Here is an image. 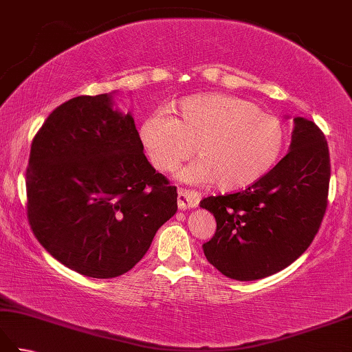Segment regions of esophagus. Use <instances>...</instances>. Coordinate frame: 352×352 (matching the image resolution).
Here are the masks:
<instances>
[{
	"label": "esophagus",
	"instance_id": "obj_1",
	"mask_svg": "<svg viewBox=\"0 0 352 352\" xmlns=\"http://www.w3.org/2000/svg\"><path fill=\"white\" fill-rule=\"evenodd\" d=\"M199 193L192 192V190H186V189H178V197H177V204L178 208L182 210H186V208L195 207L199 201Z\"/></svg>",
	"mask_w": 352,
	"mask_h": 352
}]
</instances>
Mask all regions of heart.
<instances>
[{
    "label": "heart",
    "instance_id": "obj_1",
    "mask_svg": "<svg viewBox=\"0 0 352 352\" xmlns=\"http://www.w3.org/2000/svg\"><path fill=\"white\" fill-rule=\"evenodd\" d=\"M139 140L154 166L169 172L195 151L198 159L177 172L183 183H218L237 190L261 180L280 162L287 130L278 116L226 94L193 95L178 102L175 116L149 113Z\"/></svg>",
    "mask_w": 352,
    "mask_h": 352
}]
</instances>
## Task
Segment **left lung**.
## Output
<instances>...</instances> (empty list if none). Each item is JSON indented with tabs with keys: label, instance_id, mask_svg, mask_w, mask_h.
Returning a JSON list of instances; mask_svg holds the SVG:
<instances>
[{
	"label": "left lung",
	"instance_id": "8db88e82",
	"mask_svg": "<svg viewBox=\"0 0 352 352\" xmlns=\"http://www.w3.org/2000/svg\"><path fill=\"white\" fill-rule=\"evenodd\" d=\"M294 124L289 153L261 180L201 201L216 219L204 256L228 278L254 281L280 272L309 248L322 222L330 184L327 140L309 119L296 116Z\"/></svg>",
	"mask_w": 352,
	"mask_h": 352
}]
</instances>
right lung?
<instances>
[{
	"instance_id": "right-lung-1",
	"label": "right lung",
	"mask_w": 352,
	"mask_h": 352,
	"mask_svg": "<svg viewBox=\"0 0 352 352\" xmlns=\"http://www.w3.org/2000/svg\"><path fill=\"white\" fill-rule=\"evenodd\" d=\"M116 91L58 106L33 139L27 212L52 257L92 278H113L145 256L177 212V188L144 154Z\"/></svg>"
}]
</instances>
